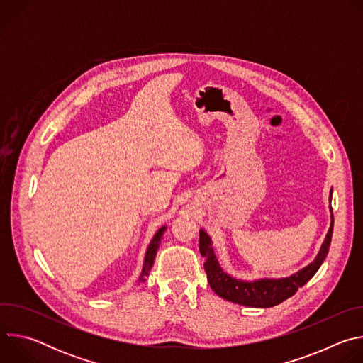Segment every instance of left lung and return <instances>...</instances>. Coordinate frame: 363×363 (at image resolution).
Wrapping results in <instances>:
<instances>
[{"mask_svg":"<svg viewBox=\"0 0 363 363\" xmlns=\"http://www.w3.org/2000/svg\"><path fill=\"white\" fill-rule=\"evenodd\" d=\"M330 199H332V191H330ZM332 213V221L330 228L326 234V238L320 247V251L318 252L315 262L310 263L307 267L301 269L296 274L284 279H262L255 281H244L237 280L227 274L218 264L217 257L213 250V241L210 235L203 230L199 231V252L205 258L203 269L206 273V279L211 289L223 298L248 306V307H273L286 298L291 297L300 287H303L310 279H312L325 258L329 252L332 234H333V211Z\"/></svg>","mask_w":363,"mask_h":363,"instance_id":"obj_1","label":"left lung"}]
</instances>
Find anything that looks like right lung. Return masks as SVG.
Segmentation results:
<instances>
[{
    "label": "right lung",
    "instance_id": "right-lung-1",
    "mask_svg": "<svg viewBox=\"0 0 363 363\" xmlns=\"http://www.w3.org/2000/svg\"><path fill=\"white\" fill-rule=\"evenodd\" d=\"M167 227H162L158 230V233L153 235L147 250H146V255H145V262H143V269H142V273H140V277H139V281H145V277L149 276V272L153 266V260H155V255H157V251L160 248V244H161V238L165 233Z\"/></svg>",
    "mask_w": 363,
    "mask_h": 363
}]
</instances>
